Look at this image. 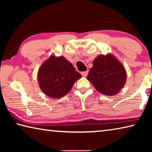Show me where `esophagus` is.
<instances>
[{
  "mask_svg": "<svg viewBox=\"0 0 152 152\" xmlns=\"http://www.w3.org/2000/svg\"><path fill=\"white\" fill-rule=\"evenodd\" d=\"M88 71L82 72H81L82 76H84V77H86L87 75H88Z\"/></svg>",
  "mask_w": 152,
  "mask_h": 152,
  "instance_id": "1",
  "label": "esophagus"
}]
</instances>
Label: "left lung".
I'll return each mask as SVG.
<instances>
[{
	"label": "left lung",
	"instance_id": "1",
	"mask_svg": "<svg viewBox=\"0 0 152 152\" xmlns=\"http://www.w3.org/2000/svg\"><path fill=\"white\" fill-rule=\"evenodd\" d=\"M87 79L97 91L108 96L118 94L124 86L127 74L123 64L110 53L94 59Z\"/></svg>",
	"mask_w": 152,
	"mask_h": 152
}]
</instances>
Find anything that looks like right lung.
<instances>
[{
  "label": "right lung",
  "mask_w": 152,
  "mask_h": 152,
  "mask_svg": "<svg viewBox=\"0 0 152 152\" xmlns=\"http://www.w3.org/2000/svg\"><path fill=\"white\" fill-rule=\"evenodd\" d=\"M81 77L72 64L63 56H51L42 64L37 74L41 90L53 99L65 96Z\"/></svg>",
  "instance_id": "add662e5"
}]
</instances>
